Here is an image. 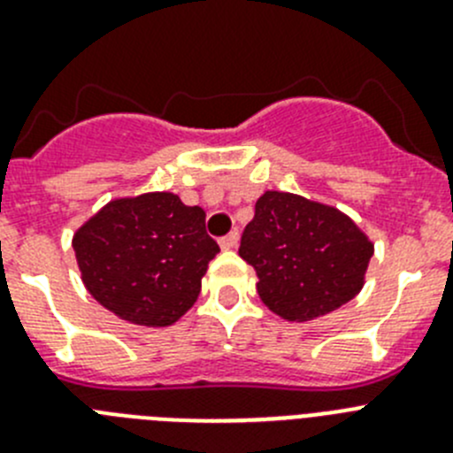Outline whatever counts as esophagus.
I'll return each instance as SVG.
<instances>
[{
    "label": "esophagus",
    "instance_id": "esophagus-1",
    "mask_svg": "<svg viewBox=\"0 0 453 453\" xmlns=\"http://www.w3.org/2000/svg\"><path fill=\"white\" fill-rule=\"evenodd\" d=\"M238 231H231V234H226L224 238H219V247H222V250H234V247H238Z\"/></svg>",
    "mask_w": 453,
    "mask_h": 453
}]
</instances>
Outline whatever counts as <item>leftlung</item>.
Listing matches in <instances>:
<instances>
[{"mask_svg": "<svg viewBox=\"0 0 453 453\" xmlns=\"http://www.w3.org/2000/svg\"><path fill=\"white\" fill-rule=\"evenodd\" d=\"M238 254L256 270L263 303L306 322L351 302L374 247L347 215L290 192H265L240 238Z\"/></svg>", "mask_w": 453, "mask_h": 453, "instance_id": "obj_1", "label": "left lung"}]
</instances>
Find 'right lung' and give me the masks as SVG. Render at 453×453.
<instances>
[{
  "mask_svg": "<svg viewBox=\"0 0 453 453\" xmlns=\"http://www.w3.org/2000/svg\"><path fill=\"white\" fill-rule=\"evenodd\" d=\"M90 295L127 322L174 324L202 290L219 251L206 213L172 192L118 199L88 219L72 240Z\"/></svg>",
  "mask_w": 453,
  "mask_h": 453,
  "instance_id": "right-lung-1",
  "label": "right lung"
}]
</instances>
